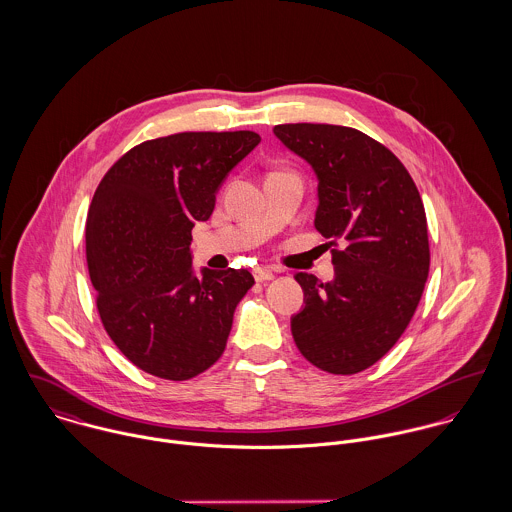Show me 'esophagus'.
<instances>
[{"mask_svg":"<svg viewBox=\"0 0 512 512\" xmlns=\"http://www.w3.org/2000/svg\"><path fill=\"white\" fill-rule=\"evenodd\" d=\"M254 280L256 282H270V280H274V272L270 268H254Z\"/></svg>","mask_w":512,"mask_h":512,"instance_id":"esophagus-1","label":"esophagus"}]
</instances>
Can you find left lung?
Listing matches in <instances>:
<instances>
[{
    "label": "left lung",
    "mask_w": 512,
    "mask_h": 512,
    "mask_svg": "<svg viewBox=\"0 0 512 512\" xmlns=\"http://www.w3.org/2000/svg\"><path fill=\"white\" fill-rule=\"evenodd\" d=\"M274 134L317 173L315 228L335 246L331 284L295 274L305 307L293 315V341L311 365L357 374L396 345L422 299L430 274L422 197L402 161L355 128L280 124Z\"/></svg>",
    "instance_id": "1"
}]
</instances>
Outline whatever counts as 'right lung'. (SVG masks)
<instances>
[{
    "label": "right lung",
    "instance_id": "right-lung-1",
    "mask_svg": "<svg viewBox=\"0 0 512 512\" xmlns=\"http://www.w3.org/2000/svg\"><path fill=\"white\" fill-rule=\"evenodd\" d=\"M256 132H183L126 151L102 177L86 219V262L100 321L138 368L189 380L224 353L248 270L191 268V230L209 220L228 171Z\"/></svg>",
    "mask_w": 512,
    "mask_h": 512
}]
</instances>
